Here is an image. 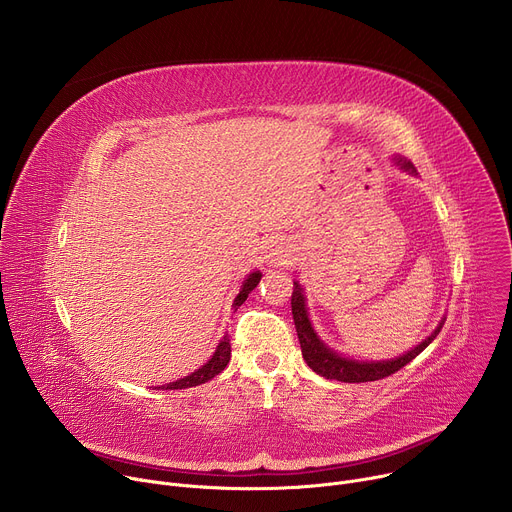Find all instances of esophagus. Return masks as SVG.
I'll list each match as a JSON object with an SVG mask.
<instances>
[{"label":"esophagus","mask_w":512,"mask_h":512,"mask_svg":"<svg viewBox=\"0 0 512 512\" xmlns=\"http://www.w3.org/2000/svg\"><path fill=\"white\" fill-rule=\"evenodd\" d=\"M289 259H291V247H289V243H285V241L281 239V241H273V243L269 245L267 261H269L271 265H285Z\"/></svg>","instance_id":"obj_1"}]
</instances>
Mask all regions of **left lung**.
Here are the masks:
<instances>
[{"label":"left lung","instance_id":"left-lung-1","mask_svg":"<svg viewBox=\"0 0 512 512\" xmlns=\"http://www.w3.org/2000/svg\"><path fill=\"white\" fill-rule=\"evenodd\" d=\"M395 164L401 166L403 170L415 172L413 164L407 162L405 158H395ZM291 314H294L298 338L302 344V354H304V360L308 362V367L314 373H318L320 377H326L332 381H342V383H369V381H379V379H385V377L397 373L399 369L405 367V364H409L419 352H423L433 342V338L440 334V330L444 326V320H442L440 326L433 330L431 336H427L421 344H417L403 356H397L393 360L362 362V360H352V358H344V356L336 354L318 338V334L314 332L310 318H308L304 289L300 287L298 281H294V294H291Z\"/></svg>","mask_w":512,"mask_h":512}]
</instances>
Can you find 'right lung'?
<instances>
[{
    "mask_svg": "<svg viewBox=\"0 0 512 512\" xmlns=\"http://www.w3.org/2000/svg\"><path fill=\"white\" fill-rule=\"evenodd\" d=\"M259 279H261V273H259V271H253V273L245 279V283H243V287H241V291H239V296L235 298V304H233L235 310L247 300V296L257 287ZM229 360H231V338H229V334H225V338L221 340V344L216 346L212 358H210L206 364H202V367H200L198 371H194L192 375H188V377H184V379H180V381H174V383H170V385H162V387H158V389H166V391L170 389V391H174V389H188V387L202 385V383L214 379L218 373H223L225 367L229 364Z\"/></svg>",
    "mask_w": 512,
    "mask_h": 512,
    "instance_id": "obj_1",
    "label": "right lung"
}]
</instances>
